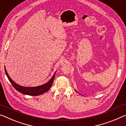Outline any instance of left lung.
Segmentation results:
<instances>
[{"mask_svg": "<svg viewBox=\"0 0 126 126\" xmlns=\"http://www.w3.org/2000/svg\"><path fill=\"white\" fill-rule=\"evenodd\" d=\"M75 91H76V92H77V93H78V94H79V93H78V92H77V91H76V90H75Z\"/></svg>", "mask_w": 126, "mask_h": 126, "instance_id": "8db88e82", "label": "left lung"}]
</instances>
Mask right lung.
Returning <instances> with one entry per match:
<instances>
[{
	"label": "right lung",
	"instance_id": "obj_1",
	"mask_svg": "<svg viewBox=\"0 0 126 126\" xmlns=\"http://www.w3.org/2000/svg\"><path fill=\"white\" fill-rule=\"evenodd\" d=\"M4 69L5 74H6L8 79H9V82H11L12 84L13 87L16 89L17 91H18V92L21 93V94L30 96L40 95V94H43L44 93L47 92L52 86V83H53V82L54 80V78H55L56 73V72L54 73L53 76L52 77V78L50 79V80L46 83H45V84L36 87H24L20 86V85L15 83L14 81L10 78V77L9 76L5 67Z\"/></svg>",
	"mask_w": 126,
	"mask_h": 126
}]
</instances>
